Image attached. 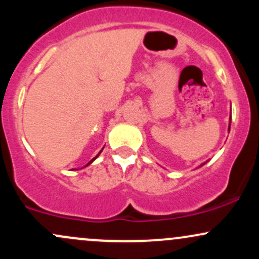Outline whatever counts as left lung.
<instances>
[{
    "mask_svg": "<svg viewBox=\"0 0 259 259\" xmlns=\"http://www.w3.org/2000/svg\"><path fill=\"white\" fill-rule=\"evenodd\" d=\"M230 125H231V124H230ZM229 130H230V127H229Z\"/></svg>",
    "mask_w": 259,
    "mask_h": 259,
    "instance_id": "8db88e82",
    "label": "left lung"
}]
</instances>
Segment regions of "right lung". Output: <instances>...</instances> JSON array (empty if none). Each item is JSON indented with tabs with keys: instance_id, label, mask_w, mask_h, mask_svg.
<instances>
[{
	"instance_id": "obj_1",
	"label": "right lung",
	"mask_w": 259,
	"mask_h": 259,
	"mask_svg": "<svg viewBox=\"0 0 259 259\" xmlns=\"http://www.w3.org/2000/svg\"><path fill=\"white\" fill-rule=\"evenodd\" d=\"M101 152H102V150H101ZM101 152H99V153H101ZM99 153H98V155H97V156H96V157H95V158H92V160H91L90 162H88V163H87V166H88V164H90V163H92V162H93V161H95V160H96V158H97V157H98V156H99Z\"/></svg>"
}]
</instances>
